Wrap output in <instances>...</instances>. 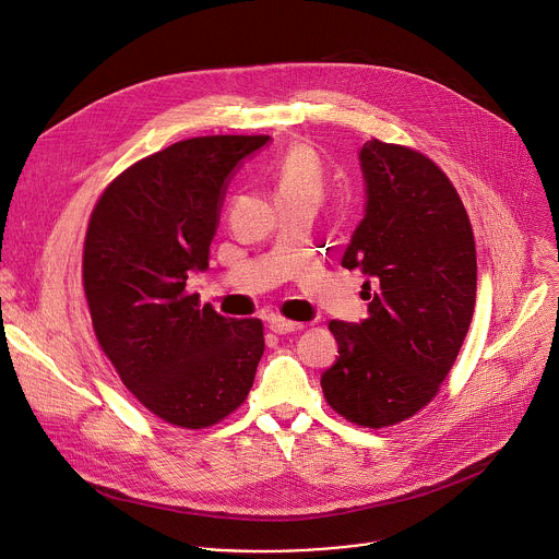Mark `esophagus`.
<instances>
[{
	"label": "esophagus",
	"mask_w": 559,
	"mask_h": 559,
	"mask_svg": "<svg viewBox=\"0 0 559 559\" xmlns=\"http://www.w3.org/2000/svg\"><path fill=\"white\" fill-rule=\"evenodd\" d=\"M270 330H272L274 334H292V332H300V330H305V323L287 321V318L276 316V318H272V321H270Z\"/></svg>",
	"instance_id": "34e87169"
}]
</instances>
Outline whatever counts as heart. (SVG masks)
<instances>
[{"label": "heart", "mask_w": 559, "mask_h": 559, "mask_svg": "<svg viewBox=\"0 0 559 559\" xmlns=\"http://www.w3.org/2000/svg\"><path fill=\"white\" fill-rule=\"evenodd\" d=\"M276 197H323V166L309 145H292L272 173Z\"/></svg>", "instance_id": "obj_1"}]
</instances>
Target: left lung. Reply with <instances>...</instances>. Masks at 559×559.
Wrapping results in <instances>:
<instances>
[{"label": "left lung", "mask_w": 559, "mask_h": 559, "mask_svg": "<svg viewBox=\"0 0 559 559\" xmlns=\"http://www.w3.org/2000/svg\"><path fill=\"white\" fill-rule=\"evenodd\" d=\"M367 214L343 267L369 281L360 325L330 323L338 360L321 386L345 420L384 429L440 391L475 305V238L449 177L423 152L371 139L360 150Z\"/></svg>", "instance_id": "obj_1"}]
</instances>
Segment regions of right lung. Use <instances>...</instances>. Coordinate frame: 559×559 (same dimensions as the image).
Masks as SVG:
<instances>
[{
    "mask_svg": "<svg viewBox=\"0 0 559 559\" xmlns=\"http://www.w3.org/2000/svg\"><path fill=\"white\" fill-rule=\"evenodd\" d=\"M267 139L192 136L139 158L88 221L82 276L97 343L136 401L181 429L241 407L265 352L259 318H225L186 283L207 267L229 173Z\"/></svg>",
    "mask_w": 559,
    "mask_h": 559,
    "instance_id": "1",
    "label": "right lung"
}]
</instances>
